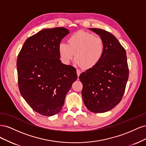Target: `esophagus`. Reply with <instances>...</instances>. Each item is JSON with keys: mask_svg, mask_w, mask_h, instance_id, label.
<instances>
[{"mask_svg": "<svg viewBox=\"0 0 146 146\" xmlns=\"http://www.w3.org/2000/svg\"><path fill=\"white\" fill-rule=\"evenodd\" d=\"M80 74H81L80 70H78V69H77V76H78V77H79V76H80Z\"/></svg>", "mask_w": 146, "mask_h": 146, "instance_id": "1", "label": "esophagus"}]
</instances>
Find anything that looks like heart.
<instances>
[{"label":"heart","instance_id":"b5f03b06","mask_svg":"<svg viewBox=\"0 0 146 146\" xmlns=\"http://www.w3.org/2000/svg\"><path fill=\"white\" fill-rule=\"evenodd\" d=\"M103 39L88 32L79 31L70 36L68 44L61 42L58 52L62 62L68 64L75 55V62L85 69L93 68L104 55Z\"/></svg>","mask_w":146,"mask_h":146}]
</instances>
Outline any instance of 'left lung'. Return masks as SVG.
<instances>
[{
    "label": "left lung",
    "mask_w": 146,
    "mask_h": 146,
    "mask_svg": "<svg viewBox=\"0 0 146 146\" xmlns=\"http://www.w3.org/2000/svg\"><path fill=\"white\" fill-rule=\"evenodd\" d=\"M103 39L105 50L95 67L82 73L83 102L90 111L105 113L120 102L129 78L126 52L113 35L100 29L89 28Z\"/></svg>",
    "instance_id": "obj_1"
}]
</instances>
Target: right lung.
Masks as SVG:
<instances>
[{
	"label": "right lung",
	"instance_id": "obj_1",
	"mask_svg": "<svg viewBox=\"0 0 146 146\" xmlns=\"http://www.w3.org/2000/svg\"><path fill=\"white\" fill-rule=\"evenodd\" d=\"M69 33L64 27L45 29L28 38L17 60L21 94L41 115L58 114L77 80L76 69L61 63L58 46Z\"/></svg>",
	"mask_w": 146,
	"mask_h": 146
}]
</instances>
